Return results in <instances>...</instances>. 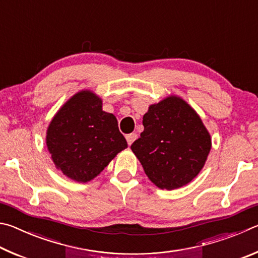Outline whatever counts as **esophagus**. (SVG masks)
<instances>
[{
	"label": "esophagus",
	"mask_w": 258,
	"mask_h": 258,
	"mask_svg": "<svg viewBox=\"0 0 258 258\" xmlns=\"http://www.w3.org/2000/svg\"><path fill=\"white\" fill-rule=\"evenodd\" d=\"M137 138H138V134L137 133H131V134L126 135V141H127L128 146L132 145V143L135 141V140H137Z\"/></svg>",
	"instance_id": "1"
}]
</instances>
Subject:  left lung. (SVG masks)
<instances>
[{
    "label": "left lung",
    "instance_id": "obj_1",
    "mask_svg": "<svg viewBox=\"0 0 258 258\" xmlns=\"http://www.w3.org/2000/svg\"><path fill=\"white\" fill-rule=\"evenodd\" d=\"M145 130L131 149L159 189L186 185L202 171L212 148L211 134L197 111L177 95L150 104Z\"/></svg>",
    "mask_w": 258,
    "mask_h": 258
}]
</instances>
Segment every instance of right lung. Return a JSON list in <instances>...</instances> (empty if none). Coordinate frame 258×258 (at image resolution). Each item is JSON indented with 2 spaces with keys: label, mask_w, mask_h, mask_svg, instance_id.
<instances>
[{
  "label": "right lung",
  "mask_w": 258,
  "mask_h": 258,
  "mask_svg": "<svg viewBox=\"0 0 258 258\" xmlns=\"http://www.w3.org/2000/svg\"><path fill=\"white\" fill-rule=\"evenodd\" d=\"M45 141L56 169L80 183L93 180L127 148L116 117L102 110L101 98L90 90L74 94L56 111Z\"/></svg>",
  "instance_id": "obj_1"
}]
</instances>
